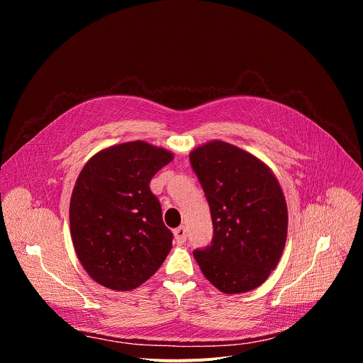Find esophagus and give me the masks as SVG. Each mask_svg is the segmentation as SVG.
Returning <instances> with one entry per match:
<instances>
[{
    "label": "esophagus",
    "mask_w": 363,
    "mask_h": 363,
    "mask_svg": "<svg viewBox=\"0 0 363 363\" xmlns=\"http://www.w3.org/2000/svg\"><path fill=\"white\" fill-rule=\"evenodd\" d=\"M174 237H175V241L178 245H182L185 241H186V231H185V227L181 225L178 228L174 230Z\"/></svg>",
    "instance_id": "esophagus-1"
}]
</instances>
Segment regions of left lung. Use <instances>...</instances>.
<instances>
[{
    "label": "left lung",
    "mask_w": 363,
    "mask_h": 363,
    "mask_svg": "<svg viewBox=\"0 0 363 363\" xmlns=\"http://www.w3.org/2000/svg\"><path fill=\"white\" fill-rule=\"evenodd\" d=\"M189 161L214 225L211 245L194 251L201 272L225 294L257 289L279 264L287 238V203L276 175L223 140L195 147Z\"/></svg>",
    "instance_id": "8db88e82"
}]
</instances>
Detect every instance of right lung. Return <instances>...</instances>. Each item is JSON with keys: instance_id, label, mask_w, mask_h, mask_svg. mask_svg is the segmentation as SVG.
Returning a JSON list of instances; mask_svg holds the SVG:
<instances>
[{"instance_id": "right-lung-1", "label": "right lung", "mask_w": 363, "mask_h": 363, "mask_svg": "<svg viewBox=\"0 0 363 363\" xmlns=\"http://www.w3.org/2000/svg\"><path fill=\"white\" fill-rule=\"evenodd\" d=\"M172 160L169 150L135 140L97 152L83 167L70 199V233L96 283L133 290L165 262L172 233L149 182Z\"/></svg>"}]
</instances>
